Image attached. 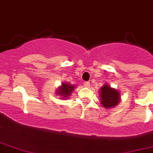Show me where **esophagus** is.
I'll return each mask as SVG.
<instances>
[{"instance_id": "34e87169", "label": "esophagus", "mask_w": 153, "mask_h": 153, "mask_svg": "<svg viewBox=\"0 0 153 153\" xmlns=\"http://www.w3.org/2000/svg\"><path fill=\"white\" fill-rule=\"evenodd\" d=\"M90 86H91V83H90L89 82H84V86H86V87H89Z\"/></svg>"}]
</instances>
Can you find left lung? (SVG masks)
I'll list each match as a JSON object with an SVG mask.
<instances>
[{
  "instance_id": "obj_1",
  "label": "left lung",
  "mask_w": 153,
  "mask_h": 153,
  "mask_svg": "<svg viewBox=\"0 0 153 153\" xmlns=\"http://www.w3.org/2000/svg\"><path fill=\"white\" fill-rule=\"evenodd\" d=\"M101 97V103L104 108L110 109L116 106L120 102V93L117 90L112 88L108 85L105 84L99 91Z\"/></svg>"
}]
</instances>
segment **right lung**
Segmentation results:
<instances>
[{
	"mask_svg": "<svg viewBox=\"0 0 153 153\" xmlns=\"http://www.w3.org/2000/svg\"><path fill=\"white\" fill-rule=\"evenodd\" d=\"M74 87H75L74 85H71V84L67 83V82H63L61 85V86H59L56 90V91H57L56 94L58 95H60V97H62L61 98H62V99H67L74 91Z\"/></svg>",
	"mask_w": 153,
	"mask_h": 153,
	"instance_id": "right-lung-1",
	"label": "right lung"
}]
</instances>
